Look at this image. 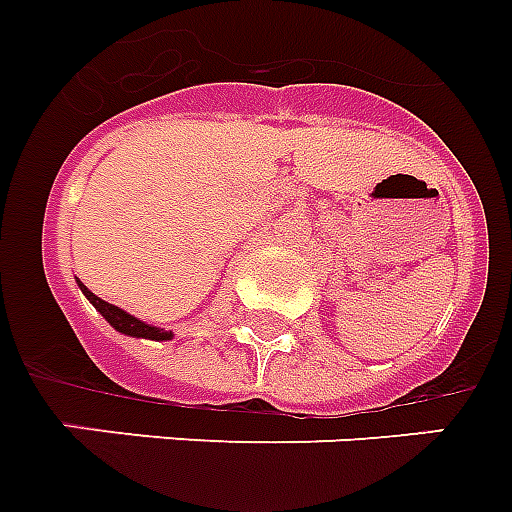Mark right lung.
<instances>
[{
  "label": "right lung",
  "mask_w": 512,
  "mask_h": 512,
  "mask_svg": "<svg viewBox=\"0 0 512 512\" xmlns=\"http://www.w3.org/2000/svg\"><path fill=\"white\" fill-rule=\"evenodd\" d=\"M79 288H81V293H84V296L92 301L94 309H97V312H100L102 317L110 322V325L116 327L118 333L132 335V338H150V341H171V338H174V333H171V330L147 325V322L137 320V317H132L129 312H124V309H118V306L108 304V301H102L100 296H94L92 290H89L84 282H79Z\"/></svg>",
  "instance_id": "add662e5"
}]
</instances>
